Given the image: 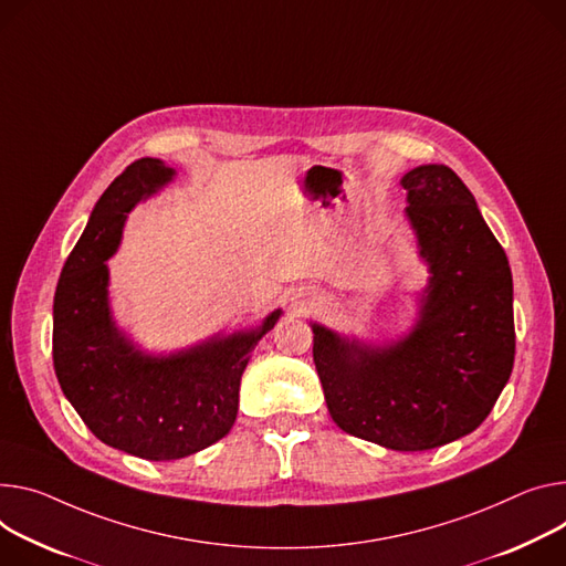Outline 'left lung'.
<instances>
[{
    "mask_svg": "<svg viewBox=\"0 0 566 566\" xmlns=\"http://www.w3.org/2000/svg\"><path fill=\"white\" fill-rule=\"evenodd\" d=\"M406 217L429 264L420 318L377 347L314 329V364L332 420L395 451H427L472 433L515 364L512 273L472 191L449 167L401 178Z\"/></svg>",
    "mask_w": 566,
    "mask_h": 566,
    "instance_id": "8db88e82",
    "label": "left lung"
}]
</instances>
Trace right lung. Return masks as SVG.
<instances>
[{
	"instance_id": "add662e5",
	"label": "right lung",
	"mask_w": 566,
	"mask_h": 566,
	"mask_svg": "<svg viewBox=\"0 0 566 566\" xmlns=\"http://www.w3.org/2000/svg\"><path fill=\"white\" fill-rule=\"evenodd\" d=\"M174 176L156 158L126 167L94 205L54 295V370L65 397L101 442L146 460L185 458L228 436L250 354L282 314L169 356L144 354L117 329L106 262L128 212Z\"/></svg>"
}]
</instances>
